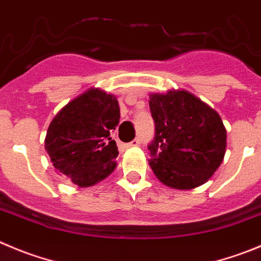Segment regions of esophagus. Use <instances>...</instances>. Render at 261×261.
Here are the masks:
<instances>
[{"label": "esophagus", "mask_w": 261, "mask_h": 261, "mask_svg": "<svg viewBox=\"0 0 261 261\" xmlns=\"http://www.w3.org/2000/svg\"><path fill=\"white\" fill-rule=\"evenodd\" d=\"M140 142H142V140H140V138H135L131 143H127V144H125V147L130 148V147H134V145H139V144H140Z\"/></svg>", "instance_id": "1"}]
</instances>
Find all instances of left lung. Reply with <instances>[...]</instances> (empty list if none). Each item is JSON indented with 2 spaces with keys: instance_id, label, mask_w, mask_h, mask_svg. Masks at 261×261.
<instances>
[{
  "instance_id": "8db88e82",
  "label": "left lung",
  "mask_w": 261,
  "mask_h": 261,
  "mask_svg": "<svg viewBox=\"0 0 261 261\" xmlns=\"http://www.w3.org/2000/svg\"><path fill=\"white\" fill-rule=\"evenodd\" d=\"M154 139L149 165L165 186L192 189L207 181L223 162L226 131L220 116L188 91L152 94Z\"/></svg>"
}]
</instances>
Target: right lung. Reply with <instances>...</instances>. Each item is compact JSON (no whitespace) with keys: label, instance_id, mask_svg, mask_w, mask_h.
<instances>
[{"label":"right lung","instance_id":"obj_1","mask_svg":"<svg viewBox=\"0 0 261 261\" xmlns=\"http://www.w3.org/2000/svg\"><path fill=\"white\" fill-rule=\"evenodd\" d=\"M119 122L116 97L92 89L73 99L54 117L45 148L54 167L79 187H90L116 169L118 149L112 131Z\"/></svg>","mask_w":261,"mask_h":261}]
</instances>
